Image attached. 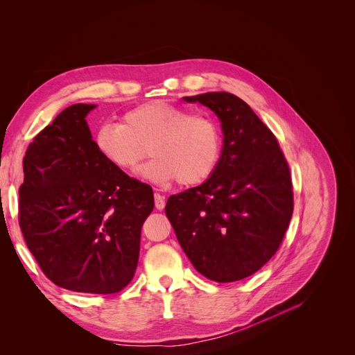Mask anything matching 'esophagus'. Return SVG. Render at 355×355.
<instances>
[{"instance_id":"esophagus-1","label":"esophagus","mask_w":355,"mask_h":355,"mask_svg":"<svg viewBox=\"0 0 355 355\" xmlns=\"http://www.w3.org/2000/svg\"><path fill=\"white\" fill-rule=\"evenodd\" d=\"M154 198H155V208L157 209H164V207H165V197L164 196H161V194H158V193H155L154 194Z\"/></svg>"}]
</instances>
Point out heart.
<instances>
[{"mask_svg": "<svg viewBox=\"0 0 355 355\" xmlns=\"http://www.w3.org/2000/svg\"><path fill=\"white\" fill-rule=\"evenodd\" d=\"M98 153L115 167L132 171L148 157L143 175L157 184L178 181L196 185L218 167L223 151L220 125L207 114L150 101L121 116V124H104L96 132Z\"/></svg>", "mask_w": 355, "mask_h": 355, "instance_id": "heart-1", "label": "heart"}]
</instances>
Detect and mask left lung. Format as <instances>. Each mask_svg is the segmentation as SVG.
<instances>
[{"mask_svg": "<svg viewBox=\"0 0 355 355\" xmlns=\"http://www.w3.org/2000/svg\"><path fill=\"white\" fill-rule=\"evenodd\" d=\"M184 100L217 114L224 147L214 174L171 196L165 214L200 274L239 281L261 268L284 239L294 209L288 162L271 130L234 94Z\"/></svg>", "mask_w": 355, "mask_h": 355, "instance_id": "8db88e82", "label": "left lung"}]
</instances>
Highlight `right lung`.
<instances>
[{
	"label": "right lung",
	"instance_id": "obj_1",
	"mask_svg": "<svg viewBox=\"0 0 355 355\" xmlns=\"http://www.w3.org/2000/svg\"><path fill=\"white\" fill-rule=\"evenodd\" d=\"M94 107L69 105L34 137L22 161L18 223L55 286L114 294L135 274L154 194L98 153L85 121Z\"/></svg>",
	"mask_w": 355,
	"mask_h": 355
}]
</instances>
